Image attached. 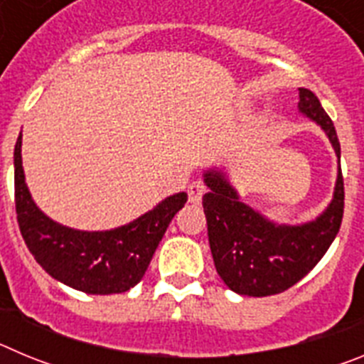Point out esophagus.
<instances>
[{
  "label": "esophagus",
  "instance_id": "1",
  "mask_svg": "<svg viewBox=\"0 0 364 364\" xmlns=\"http://www.w3.org/2000/svg\"><path fill=\"white\" fill-rule=\"evenodd\" d=\"M208 191V186L204 184V180H195V182H191L189 184V200L193 202V204H198V202L202 200V195Z\"/></svg>",
  "mask_w": 364,
  "mask_h": 364
}]
</instances>
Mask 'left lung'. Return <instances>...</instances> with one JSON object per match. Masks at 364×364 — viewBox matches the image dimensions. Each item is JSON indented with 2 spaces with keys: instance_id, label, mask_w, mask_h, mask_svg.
<instances>
[{
  "instance_id": "left-lung-1",
  "label": "left lung",
  "mask_w": 364,
  "mask_h": 364,
  "mask_svg": "<svg viewBox=\"0 0 364 364\" xmlns=\"http://www.w3.org/2000/svg\"><path fill=\"white\" fill-rule=\"evenodd\" d=\"M299 109L323 127L341 159L336 127L319 98L299 89ZM205 184L210 193L202 197V205L215 268L228 288L250 297L282 294L310 273L336 239L345 211L341 167L332 204L317 220L302 226H275L266 220L239 200L220 173H205Z\"/></svg>"
}]
</instances>
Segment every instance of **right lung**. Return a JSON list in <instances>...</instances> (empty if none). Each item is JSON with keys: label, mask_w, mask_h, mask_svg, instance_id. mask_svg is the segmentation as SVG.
<instances>
[{"label": "right lung", "mask_w": 364, "mask_h": 364, "mask_svg": "<svg viewBox=\"0 0 364 364\" xmlns=\"http://www.w3.org/2000/svg\"><path fill=\"white\" fill-rule=\"evenodd\" d=\"M188 195L176 193L127 226L78 231L45 217L32 202L21 166V134L14 147V202L21 237L45 272L74 290L124 294L142 281L169 222Z\"/></svg>", "instance_id": "right-lung-1"}]
</instances>
